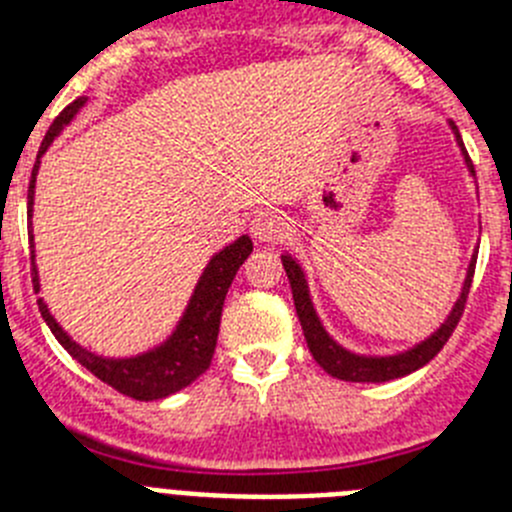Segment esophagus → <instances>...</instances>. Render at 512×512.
<instances>
[{"label":"esophagus","instance_id":"esophagus-1","mask_svg":"<svg viewBox=\"0 0 512 512\" xmlns=\"http://www.w3.org/2000/svg\"><path fill=\"white\" fill-rule=\"evenodd\" d=\"M289 223L279 210H261L251 220V235L261 243H277L287 235Z\"/></svg>","mask_w":512,"mask_h":512}]
</instances>
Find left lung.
Listing matches in <instances>:
<instances>
[{"label": "left lung", "instance_id": "8db88e82", "mask_svg": "<svg viewBox=\"0 0 512 512\" xmlns=\"http://www.w3.org/2000/svg\"><path fill=\"white\" fill-rule=\"evenodd\" d=\"M451 130L456 133V140H459L461 153L467 158L469 171L474 174V164L472 158H469L467 148L461 143V135L456 130V125L451 122ZM284 271H287L289 287H292V297H295V307H297V318L302 323V333H305L307 348H310L312 359L318 361L323 366L325 372L330 377L343 379V382H390V379L405 377V374L415 372L420 366H425L433 356L446 346V341L451 338L454 328L459 325L461 315H464V305H467L469 297V287H472V277H474V266H477V259H472L467 271V279H464V289H461L459 300H456L454 310L446 318V323L433 333L431 338H425L423 343H418L415 348L405 351V354H395V356H359L346 351L343 346H338L333 338L325 333V328L320 325L318 315H315V307L310 302V292H307V282L305 274H302L300 264H297L292 256H282Z\"/></svg>", "mask_w": 512, "mask_h": 512}]
</instances>
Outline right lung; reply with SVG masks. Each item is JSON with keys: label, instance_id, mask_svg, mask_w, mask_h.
Segmentation results:
<instances>
[{"label": "right lung", "instance_id": "add662e5", "mask_svg": "<svg viewBox=\"0 0 512 512\" xmlns=\"http://www.w3.org/2000/svg\"><path fill=\"white\" fill-rule=\"evenodd\" d=\"M84 102H87V99L79 97L74 99L69 107H63L61 115L53 120V125L48 128V133H45L38 156H43L45 148L51 146L53 138L63 130V125H69L71 117L84 107ZM38 164L40 161H35L33 179H30V187H27V207H30V212H33V189ZM30 241H33V230H30ZM251 251V238H248V235H241L238 241L225 246L217 256H212L207 269L202 271L200 282H197V289H194L192 300H189L184 318L176 325L174 336L166 343H161L158 348H153V351H148V354L133 356V359H102V356L89 354L87 348H81L79 343H74L66 333H63V328L53 320V315L48 312L43 300H38L40 315H43V320L48 323L53 336L58 338V343H61L81 366H87L94 377L102 379L104 384H110L112 390L133 397V400H161V397H169L174 395V392L184 390L187 384H192L194 379L210 369V361L212 354H215L217 343V330H220V315H223L225 295H228V287L230 282H233L235 271L241 269V264L248 259V253ZM30 261H35L33 243H30ZM33 287L35 292H40L35 264Z\"/></svg>", "mask_w": 512, "mask_h": 512}]
</instances>
